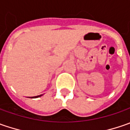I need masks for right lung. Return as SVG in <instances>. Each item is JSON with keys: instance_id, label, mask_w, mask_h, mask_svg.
I'll use <instances>...</instances> for the list:
<instances>
[{"instance_id": "right-lung-1", "label": "right lung", "mask_w": 130, "mask_h": 130, "mask_svg": "<svg viewBox=\"0 0 130 130\" xmlns=\"http://www.w3.org/2000/svg\"><path fill=\"white\" fill-rule=\"evenodd\" d=\"M43 95H38V96H34V97H32V98H39L40 96H42Z\"/></svg>"}]
</instances>
